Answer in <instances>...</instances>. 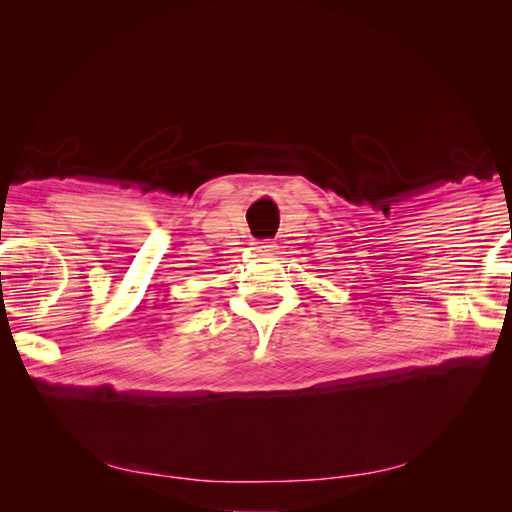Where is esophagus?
Segmentation results:
<instances>
[{"label": "esophagus", "instance_id": "1", "mask_svg": "<svg viewBox=\"0 0 512 512\" xmlns=\"http://www.w3.org/2000/svg\"><path fill=\"white\" fill-rule=\"evenodd\" d=\"M273 247H275V245H273V241H269V239L256 243V250H258V252H271Z\"/></svg>", "mask_w": 512, "mask_h": 512}]
</instances>
